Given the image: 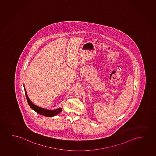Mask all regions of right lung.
Instances as JSON below:
<instances>
[{"mask_svg":"<svg viewBox=\"0 0 156 156\" xmlns=\"http://www.w3.org/2000/svg\"><path fill=\"white\" fill-rule=\"evenodd\" d=\"M24 90H25L26 98H27V100L28 101V104L29 105L30 108L32 110H34V111H36L37 113H39L41 115H44L46 117H53V116L58 115L62 111V108H58V109H56V110H49L44 109L43 108L38 107L36 105H34V103H32V102L30 100V99L28 98V95L27 94V92H26V90H25V88L24 87Z\"/></svg>","mask_w":156,"mask_h":156,"instance_id":"add662e5","label":"right lung"}]
</instances>
